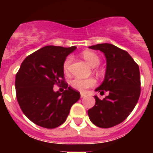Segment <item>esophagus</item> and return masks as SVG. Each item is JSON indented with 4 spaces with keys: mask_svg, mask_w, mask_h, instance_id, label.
<instances>
[{
    "mask_svg": "<svg viewBox=\"0 0 153 153\" xmlns=\"http://www.w3.org/2000/svg\"><path fill=\"white\" fill-rule=\"evenodd\" d=\"M80 97H81V98H83V97H86V94L84 93H80Z\"/></svg>",
    "mask_w": 153,
    "mask_h": 153,
    "instance_id": "obj_1",
    "label": "esophagus"
}]
</instances>
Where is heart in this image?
I'll return each instance as SVG.
<instances>
[{
  "label": "heart",
  "mask_w": 153,
  "mask_h": 153,
  "mask_svg": "<svg viewBox=\"0 0 153 153\" xmlns=\"http://www.w3.org/2000/svg\"><path fill=\"white\" fill-rule=\"evenodd\" d=\"M81 56L92 67H96L99 65L101 60H100V57L95 52L91 51H84L82 52ZM72 60H73V58L70 56L67 57L64 61L63 70L65 74H68L70 71V67L71 62H72ZM96 83V79L93 78H88V79L75 78V79H74L70 81L71 87L74 89L80 91V92H85L87 89L95 86Z\"/></svg>",
  "instance_id": "b5f03b06"
}]
</instances>
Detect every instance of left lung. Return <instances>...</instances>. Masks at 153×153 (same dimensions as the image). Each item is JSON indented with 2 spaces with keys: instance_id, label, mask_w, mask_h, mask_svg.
<instances>
[{
  "instance_id": "1",
  "label": "left lung",
  "mask_w": 153,
  "mask_h": 153,
  "mask_svg": "<svg viewBox=\"0 0 153 153\" xmlns=\"http://www.w3.org/2000/svg\"><path fill=\"white\" fill-rule=\"evenodd\" d=\"M89 48L105 54V79L96 91L102 95L107 92L108 95L102 100L94 96L96 103L88 114L93 125L111 128L124 121L138 102L141 92L139 68L126 51L112 44H97Z\"/></svg>"
}]
</instances>
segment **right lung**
<instances>
[{
    "label": "right lung",
    "instance_id": "right-lung-1",
    "mask_svg": "<svg viewBox=\"0 0 153 153\" xmlns=\"http://www.w3.org/2000/svg\"><path fill=\"white\" fill-rule=\"evenodd\" d=\"M76 47L47 46L26 57L15 76L16 98L22 111L35 125L56 128L65 121L80 93L65 80L63 64ZM62 85V94L53 86Z\"/></svg>",
    "mask_w": 153,
    "mask_h": 153
}]
</instances>
